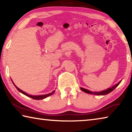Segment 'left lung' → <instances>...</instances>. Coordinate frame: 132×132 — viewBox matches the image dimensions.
Masks as SVG:
<instances>
[{"mask_svg": "<svg viewBox=\"0 0 132 132\" xmlns=\"http://www.w3.org/2000/svg\"><path fill=\"white\" fill-rule=\"evenodd\" d=\"M120 82H121V81L118 82V84L115 85L114 86H113L112 87L109 88L108 89H107V90H104V91H100V92H94V93H93V92H92V91H90L89 90H87V89H85L84 88H81V90L82 91H84V92H85V93H88V94H94V95H106V94H108L112 92V91L113 90H114V89L116 87H117L118 86V85H119L120 83Z\"/></svg>", "mask_w": 132, "mask_h": 132, "instance_id": "obj_1", "label": "left lung"}]
</instances>
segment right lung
<instances>
[{"label": "right lung", "instance_id": "1", "mask_svg": "<svg viewBox=\"0 0 132 132\" xmlns=\"http://www.w3.org/2000/svg\"><path fill=\"white\" fill-rule=\"evenodd\" d=\"M12 82H13V81H12ZM13 84L14 85V86L15 87V88H16L17 89V90L20 91V92H21L22 94H23L26 95V96H27V97H30V98H32V99H34V100H42V99H44V98H46V97H49V96L52 95L53 94L55 93V91H52V93L42 95H31L28 94H27V93H25V92H24L23 91H22L21 90H20V89L18 88L17 86H15V85L14 84V82H13Z\"/></svg>", "mask_w": 132, "mask_h": 132}]
</instances>
